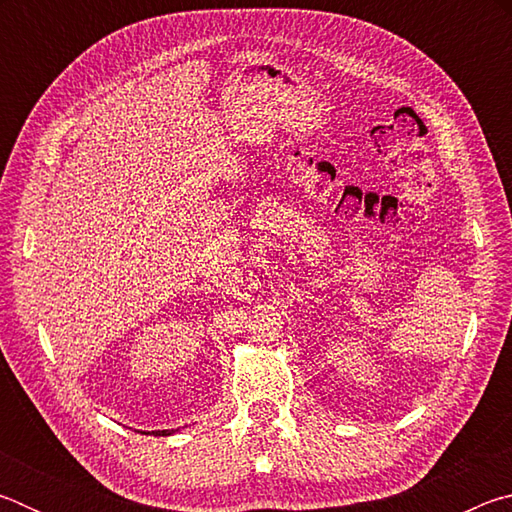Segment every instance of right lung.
Instances as JSON below:
<instances>
[{
    "label": "right lung",
    "mask_w": 512,
    "mask_h": 512,
    "mask_svg": "<svg viewBox=\"0 0 512 512\" xmlns=\"http://www.w3.org/2000/svg\"><path fill=\"white\" fill-rule=\"evenodd\" d=\"M155 433H158V436H171L173 429H171V431H169V429H167V431H155Z\"/></svg>",
    "instance_id": "add662e5"
}]
</instances>
